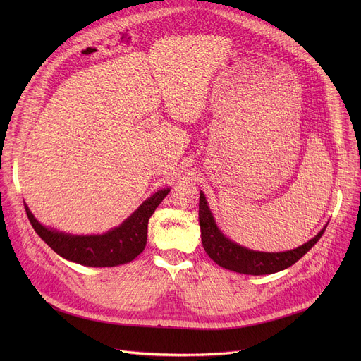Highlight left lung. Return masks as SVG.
Wrapping results in <instances>:
<instances>
[{
  "instance_id": "1",
  "label": "left lung",
  "mask_w": 361,
  "mask_h": 361,
  "mask_svg": "<svg viewBox=\"0 0 361 361\" xmlns=\"http://www.w3.org/2000/svg\"><path fill=\"white\" fill-rule=\"evenodd\" d=\"M199 224L202 244L207 256L219 267L245 275H268L290 268L291 264L305 256L325 233L324 228L314 238L294 250L282 253L253 252L228 240L218 230L203 193H200L199 199Z\"/></svg>"
}]
</instances>
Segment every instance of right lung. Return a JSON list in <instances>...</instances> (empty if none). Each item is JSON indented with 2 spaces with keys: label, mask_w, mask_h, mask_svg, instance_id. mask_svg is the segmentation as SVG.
I'll return each instance as SVG.
<instances>
[{
  "label": "right lung",
  "mask_w": 361,
  "mask_h": 361,
  "mask_svg": "<svg viewBox=\"0 0 361 361\" xmlns=\"http://www.w3.org/2000/svg\"><path fill=\"white\" fill-rule=\"evenodd\" d=\"M168 192L169 188L159 190L143 202L139 209L120 226L102 235H68L45 228L35 219L26 204L25 209L36 234L56 255L67 260L85 264V267H117V264L131 262L145 250L149 218L155 212Z\"/></svg>",
  "instance_id": "1"
}]
</instances>
